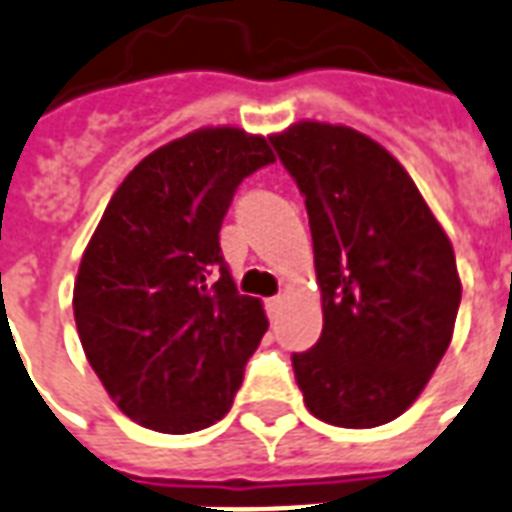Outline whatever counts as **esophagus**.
I'll list each match as a JSON object with an SVG mask.
<instances>
[{
    "mask_svg": "<svg viewBox=\"0 0 512 512\" xmlns=\"http://www.w3.org/2000/svg\"><path fill=\"white\" fill-rule=\"evenodd\" d=\"M280 307H283V297H270L267 299V313H270V318H278Z\"/></svg>",
    "mask_w": 512,
    "mask_h": 512,
    "instance_id": "esophagus-1",
    "label": "esophagus"
}]
</instances>
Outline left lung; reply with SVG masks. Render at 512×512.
Returning a JSON list of instances; mask_svg holds the SVG:
<instances>
[{
    "label": "left lung",
    "mask_w": 512,
    "mask_h": 512,
    "mask_svg": "<svg viewBox=\"0 0 512 512\" xmlns=\"http://www.w3.org/2000/svg\"><path fill=\"white\" fill-rule=\"evenodd\" d=\"M305 194L324 332L294 353L307 410L372 429L402 416L448 351L461 280L413 178L367 134L299 121L272 134Z\"/></svg>",
    "instance_id": "1"
}]
</instances>
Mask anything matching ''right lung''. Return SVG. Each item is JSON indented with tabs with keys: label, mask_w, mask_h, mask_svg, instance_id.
I'll return each mask as SVG.
<instances>
[{
	"label": "right lung",
	"mask_w": 512,
	"mask_h": 512,
	"mask_svg": "<svg viewBox=\"0 0 512 512\" xmlns=\"http://www.w3.org/2000/svg\"><path fill=\"white\" fill-rule=\"evenodd\" d=\"M270 142L205 126L124 178L80 259L72 310L88 364L145 429L199 432L229 413L267 332L261 299L237 294L218 232Z\"/></svg>",
	"instance_id": "1"
}]
</instances>
